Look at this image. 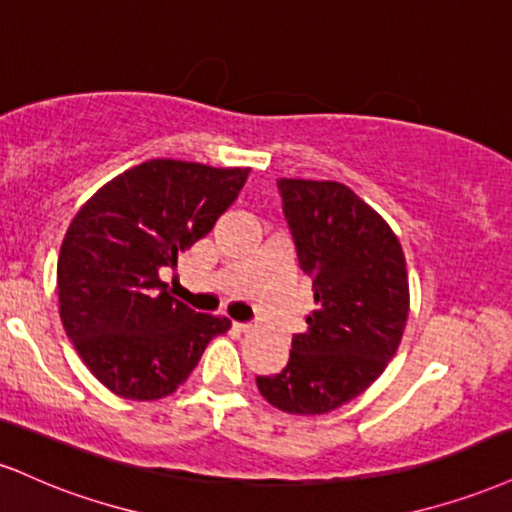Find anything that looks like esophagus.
<instances>
[{"label": "esophagus", "instance_id": "1", "mask_svg": "<svg viewBox=\"0 0 512 512\" xmlns=\"http://www.w3.org/2000/svg\"><path fill=\"white\" fill-rule=\"evenodd\" d=\"M233 329L240 331V334H248V331L252 329L250 324H240V322H233Z\"/></svg>", "mask_w": 512, "mask_h": 512}]
</instances>
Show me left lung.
I'll use <instances>...</instances> for the list:
<instances>
[{
  "label": "left lung",
  "mask_w": 512,
  "mask_h": 512,
  "mask_svg": "<svg viewBox=\"0 0 512 512\" xmlns=\"http://www.w3.org/2000/svg\"><path fill=\"white\" fill-rule=\"evenodd\" d=\"M279 190L315 310L293 336L286 369L257 377V389L288 415H324L367 391L396 355L408 269L391 226L348 186L279 178Z\"/></svg>",
  "instance_id": "left-lung-1"
}]
</instances>
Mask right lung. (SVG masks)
I'll list each match as a JSON object with an SVG mask.
<instances>
[{
  "mask_svg": "<svg viewBox=\"0 0 512 512\" xmlns=\"http://www.w3.org/2000/svg\"><path fill=\"white\" fill-rule=\"evenodd\" d=\"M250 169L150 159L78 209L57 262L59 315L85 367L116 396L159 400L190 377L226 317L176 300L159 272L212 231Z\"/></svg>",
  "mask_w": 512,
  "mask_h": 512,
  "instance_id": "right-lung-1",
  "label": "right lung"
}]
</instances>
